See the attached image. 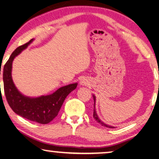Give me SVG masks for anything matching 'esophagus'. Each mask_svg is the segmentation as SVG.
<instances>
[{
  "label": "esophagus",
  "mask_w": 159,
  "mask_h": 159,
  "mask_svg": "<svg viewBox=\"0 0 159 159\" xmlns=\"http://www.w3.org/2000/svg\"><path fill=\"white\" fill-rule=\"evenodd\" d=\"M80 85H86V81L84 80V79H81V80L80 81Z\"/></svg>",
  "instance_id": "34e87169"
}]
</instances>
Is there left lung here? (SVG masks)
<instances>
[{"instance_id":"8db88e82","label":"left lung","mask_w":159,"mask_h":159,"mask_svg":"<svg viewBox=\"0 0 159 159\" xmlns=\"http://www.w3.org/2000/svg\"><path fill=\"white\" fill-rule=\"evenodd\" d=\"M93 99H94V109H93V118H95L96 120V121L99 123V124L102 125V126H105L107 128H115L116 127L114 126H112V125H107L106 123H104L103 121H102V120L99 119L98 114H97V112H96V109H95V95H93Z\"/></svg>"}]
</instances>
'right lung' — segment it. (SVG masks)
Masks as SVG:
<instances>
[{"mask_svg": "<svg viewBox=\"0 0 159 159\" xmlns=\"http://www.w3.org/2000/svg\"><path fill=\"white\" fill-rule=\"evenodd\" d=\"M33 41L34 39H31L16 48L5 63L2 71L4 92L7 103L15 113L31 121L47 124L57 116L64 99L71 91L76 89L78 83L63 86L48 95L30 98L22 95L16 88L12 79V61L16 56L25 50Z\"/></svg>", "mask_w": 159, "mask_h": 159, "instance_id": "add662e5", "label": "right lung"}]
</instances>
